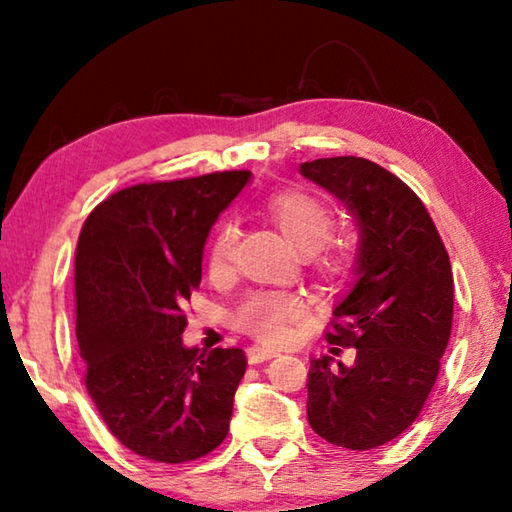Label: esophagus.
<instances>
[{
  "label": "esophagus",
  "mask_w": 512,
  "mask_h": 512,
  "mask_svg": "<svg viewBox=\"0 0 512 512\" xmlns=\"http://www.w3.org/2000/svg\"><path fill=\"white\" fill-rule=\"evenodd\" d=\"M246 357H248V363H262V361H268L277 357L275 350H266V348H259V345H253V348L246 350Z\"/></svg>",
  "instance_id": "obj_1"
}]
</instances>
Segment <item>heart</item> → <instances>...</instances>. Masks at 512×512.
<instances>
[{
	"label": "heart",
	"mask_w": 512,
	"mask_h": 512,
	"mask_svg": "<svg viewBox=\"0 0 512 512\" xmlns=\"http://www.w3.org/2000/svg\"><path fill=\"white\" fill-rule=\"evenodd\" d=\"M266 210L271 219L293 244L305 250V259L311 271L320 277H336L348 271L352 248L345 239H329L334 225V212L323 198L302 189H284L268 198ZM239 223L225 219L212 239L207 255V271L214 280L228 277L235 266L239 246ZM305 314V305L298 296L284 291H257L241 302L235 325L244 329L257 341L282 343L289 339L291 325Z\"/></svg>",
	"instance_id": "obj_1"
}]
</instances>
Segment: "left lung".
<instances>
[{
    "mask_svg": "<svg viewBox=\"0 0 512 512\" xmlns=\"http://www.w3.org/2000/svg\"><path fill=\"white\" fill-rule=\"evenodd\" d=\"M361 228L359 280L334 309L327 341L350 364L311 359L307 420L345 449H375L418 420L452 334L454 275L427 207L377 162L354 155L300 164Z\"/></svg>",
    "mask_w": 512,
    "mask_h": 512,
    "instance_id": "1",
    "label": "left lung"
}]
</instances>
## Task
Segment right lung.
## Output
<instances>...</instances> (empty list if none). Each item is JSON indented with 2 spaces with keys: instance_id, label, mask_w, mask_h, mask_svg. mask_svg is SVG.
Wrapping results in <instances>:
<instances>
[{
  "instance_id": "1",
  "label": "right lung",
  "mask_w": 512,
  "mask_h": 512,
  "mask_svg": "<svg viewBox=\"0 0 512 512\" xmlns=\"http://www.w3.org/2000/svg\"><path fill=\"white\" fill-rule=\"evenodd\" d=\"M250 171L119 189L83 223L74 257L85 388L112 436L158 463L196 461L228 436L244 350L185 348L203 246Z\"/></svg>"
}]
</instances>
